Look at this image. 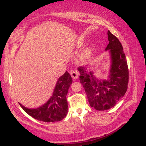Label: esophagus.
<instances>
[{"mask_svg":"<svg viewBox=\"0 0 146 146\" xmlns=\"http://www.w3.org/2000/svg\"><path fill=\"white\" fill-rule=\"evenodd\" d=\"M70 74H71L72 78H73V80H77V79L78 78V76H79L78 71H70Z\"/></svg>","mask_w":146,"mask_h":146,"instance_id":"34e87169","label":"esophagus"}]
</instances>
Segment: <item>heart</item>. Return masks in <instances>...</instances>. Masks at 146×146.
<instances>
[{
	"label": "heart",
	"mask_w": 146,
	"mask_h": 146,
	"mask_svg": "<svg viewBox=\"0 0 146 146\" xmlns=\"http://www.w3.org/2000/svg\"><path fill=\"white\" fill-rule=\"evenodd\" d=\"M81 45V43L79 42L78 44V46H80ZM90 53H91V49L90 47H86L82 51V53L80 55V60L81 61H85L89 58Z\"/></svg>",
	"instance_id": "1"
}]
</instances>
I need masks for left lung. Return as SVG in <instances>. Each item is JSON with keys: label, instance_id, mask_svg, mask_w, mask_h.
I'll return each mask as SVG.
<instances>
[{"label": "left lung", "instance_id": "obj_1", "mask_svg": "<svg viewBox=\"0 0 146 146\" xmlns=\"http://www.w3.org/2000/svg\"><path fill=\"white\" fill-rule=\"evenodd\" d=\"M109 43L105 51L109 53L110 68L107 79L97 77L90 68L80 66V80L89 104L98 110L113 108L128 88V68L123 47L118 38L108 31Z\"/></svg>", "mask_w": 146, "mask_h": 146}]
</instances>
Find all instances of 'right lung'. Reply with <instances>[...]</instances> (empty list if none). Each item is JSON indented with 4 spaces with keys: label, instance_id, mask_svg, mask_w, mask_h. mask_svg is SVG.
<instances>
[{
    "label": "right lung",
    "instance_id": "right-lung-1",
    "mask_svg": "<svg viewBox=\"0 0 146 146\" xmlns=\"http://www.w3.org/2000/svg\"><path fill=\"white\" fill-rule=\"evenodd\" d=\"M72 82L71 75L66 71L58 78L51 97L44 104L36 108H27L21 103L19 104L28 115L37 120L44 122L61 121L68 113L66 95Z\"/></svg>",
    "mask_w": 146,
    "mask_h": 146
}]
</instances>
